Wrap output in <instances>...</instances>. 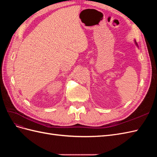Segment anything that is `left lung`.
<instances>
[{"instance_id":"8db88e82","label":"left lung","mask_w":157,"mask_h":157,"mask_svg":"<svg viewBox=\"0 0 157 157\" xmlns=\"http://www.w3.org/2000/svg\"><path fill=\"white\" fill-rule=\"evenodd\" d=\"M135 42H136V45H137V43H136V41H135Z\"/></svg>"}]
</instances>
